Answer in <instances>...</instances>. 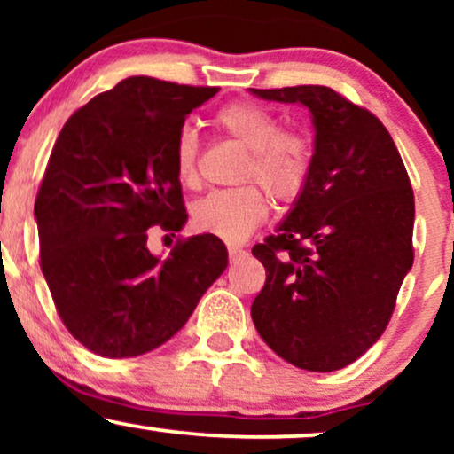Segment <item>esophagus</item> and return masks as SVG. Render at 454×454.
Wrapping results in <instances>:
<instances>
[{"instance_id":"1","label":"esophagus","mask_w":454,"mask_h":454,"mask_svg":"<svg viewBox=\"0 0 454 454\" xmlns=\"http://www.w3.org/2000/svg\"><path fill=\"white\" fill-rule=\"evenodd\" d=\"M247 256V252H245L243 247H228V258H231V262H239V260H243Z\"/></svg>"}]
</instances>
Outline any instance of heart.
<instances>
[{"label": "heart", "instance_id": "1", "mask_svg": "<svg viewBox=\"0 0 454 454\" xmlns=\"http://www.w3.org/2000/svg\"><path fill=\"white\" fill-rule=\"evenodd\" d=\"M213 123L223 137L247 151L241 181H256L264 192L290 205L303 194L311 175V149L301 134L281 132L279 119L254 102H232L220 108ZM200 143L190 126L176 132L173 164L176 179L192 187L198 181ZM269 215V200L256 185L211 192L192 207V226L228 243L247 239Z\"/></svg>", "mask_w": 454, "mask_h": 454}]
</instances>
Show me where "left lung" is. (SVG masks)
<instances>
[{"label":"left lung","instance_id":"obj_1","mask_svg":"<svg viewBox=\"0 0 454 454\" xmlns=\"http://www.w3.org/2000/svg\"><path fill=\"white\" fill-rule=\"evenodd\" d=\"M303 104L314 123L303 194L252 254L267 281L252 320L278 356L337 372L380 340L414 262V192L382 121L322 85L249 90Z\"/></svg>","mask_w":454,"mask_h":454}]
</instances>
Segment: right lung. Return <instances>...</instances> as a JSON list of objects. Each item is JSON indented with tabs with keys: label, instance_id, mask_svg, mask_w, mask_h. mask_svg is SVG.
I'll return each instance as SVG.
<instances>
[{
	"label": "right lung",
	"instance_id": "1",
	"mask_svg": "<svg viewBox=\"0 0 454 454\" xmlns=\"http://www.w3.org/2000/svg\"><path fill=\"white\" fill-rule=\"evenodd\" d=\"M217 93L129 76L61 128L35 198L40 267L72 337L106 358L155 350L194 314L228 264L213 234L153 256L147 231L187 222L173 143Z\"/></svg>",
	"mask_w": 454,
	"mask_h": 454
}]
</instances>
